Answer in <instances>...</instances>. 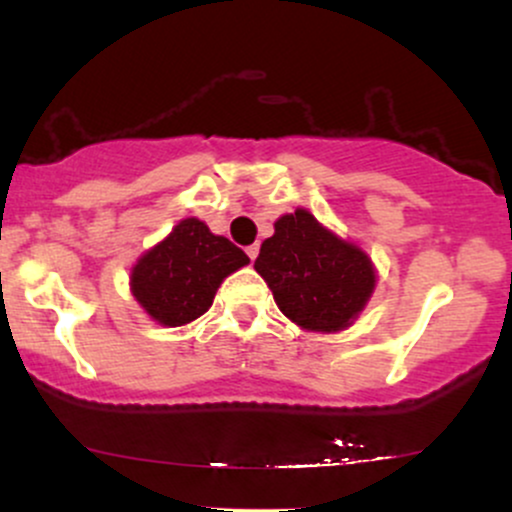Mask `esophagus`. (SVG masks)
Here are the masks:
<instances>
[{"instance_id": "34e87169", "label": "esophagus", "mask_w": 512, "mask_h": 512, "mask_svg": "<svg viewBox=\"0 0 512 512\" xmlns=\"http://www.w3.org/2000/svg\"><path fill=\"white\" fill-rule=\"evenodd\" d=\"M245 252H248V257H250V260L255 262V260H257V255H260V245H257V243H255V245H250V248L245 250Z\"/></svg>"}]
</instances>
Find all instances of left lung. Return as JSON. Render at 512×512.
Here are the masks:
<instances>
[{"label": "left lung", "mask_w": 512, "mask_h": 512, "mask_svg": "<svg viewBox=\"0 0 512 512\" xmlns=\"http://www.w3.org/2000/svg\"><path fill=\"white\" fill-rule=\"evenodd\" d=\"M255 269L281 313L310 332L346 330L375 289L366 252L334 236L305 209L274 223V236L262 243Z\"/></svg>", "instance_id": "1"}]
</instances>
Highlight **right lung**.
<instances>
[{"label": "right lung", "mask_w": 512, "mask_h": 512, "mask_svg": "<svg viewBox=\"0 0 512 512\" xmlns=\"http://www.w3.org/2000/svg\"><path fill=\"white\" fill-rule=\"evenodd\" d=\"M248 262L243 250L214 236L204 221L182 219L134 264L132 296L156 322L182 327L207 313L221 281Z\"/></svg>", "instance_id": "1"}]
</instances>
